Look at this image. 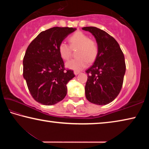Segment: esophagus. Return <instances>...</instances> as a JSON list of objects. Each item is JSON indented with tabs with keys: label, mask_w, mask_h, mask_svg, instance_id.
<instances>
[{
	"label": "esophagus",
	"mask_w": 149,
	"mask_h": 149,
	"mask_svg": "<svg viewBox=\"0 0 149 149\" xmlns=\"http://www.w3.org/2000/svg\"><path fill=\"white\" fill-rule=\"evenodd\" d=\"M80 73V72H79V71H74V74L75 75H78Z\"/></svg>",
	"instance_id": "esophagus-1"
}]
</instances>
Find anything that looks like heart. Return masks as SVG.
I'll return each mask as SVG.
<instances>
[{
	"mask_svg": "<svg viewBox=\"0 0 149 149\" xmlns=\"http://www.w3.org/2000/svg\"><path fill=\"white\" fill-rule=\"evenodd\" d=\"M70 46L72 49L77 48L75 55L77 57L66 62L65 66L75 71H80L88 65V63L94 62L99 53V46L97 41L89 39L87 34L81 31L74 33L69 37ZM70 47L64 42H60L58 47L60 56L63 60L69 59L71 54Z\"/></svg>",
	"mask_w": 149,
	"mask_h": 149,
	"instance_id": "heart-1",
	"label": "heart"
}]
</instances>
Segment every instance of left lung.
Returning <instances> with one entry per match:
<instances>
[{"mask_svg":"<svg viewBox=\"0 0 149 149\" xmlns=\"http://www.w3.org/2000/svg\"><path fill=\"white\" fill-rule=\"evenodd\" d=\"M82 29L90 32L99 46L94 64L85 71V96L93 104H107L117 97L122 89L125 73L124 55L118 42L106 31L95 27Z\"/></svg>","mask_w":149,"mask_h":149,"instance_id":"left-lung-1","label":"left lung"}]
</instances>
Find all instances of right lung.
Listing matches in <instances>:
<instances>
[{
    "label": "right lung",
    "instance_id": "obj_1",
    "mask_svg": "<svg viewBox=\"0 0 149 149\" xmlns=\"http://www.w3.org/2000/svg\"><path fill=\"white\" fill-rule=\"evenodd\" d=\"M73 27H54L42 31L27 47L23 60V75L32 97L43 105L56 104L67 94L66 85L75 77L65 70L58 50Z\"/></svg>",
    "mask_w": 149,
    "mask_h": 149
}]
</instances>
